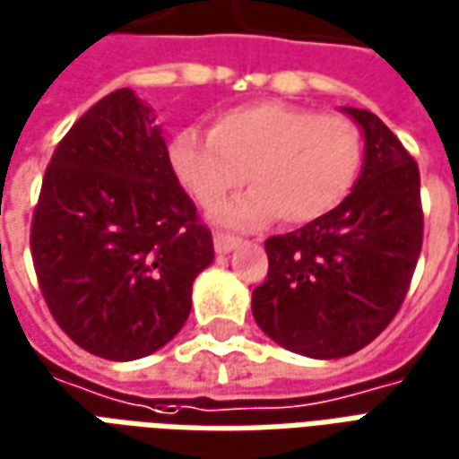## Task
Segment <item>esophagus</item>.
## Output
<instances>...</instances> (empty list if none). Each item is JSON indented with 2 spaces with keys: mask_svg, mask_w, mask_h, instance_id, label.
Wrapping results in <instances>:
<instances>
[{
  "mask_svg": "<svg viewBox=\"0 0 459 459\" xmlns=\"http://www.w3.org/2000/svg\"><path fill=\"white\" fill-rule=\"evenodd\" d=\"M238 246V238H233V236H223V233H216L213 236V248H216V253H230V250Z\"/></svg>",
  "mask_w": 459,
  "mask_h": 459,
  "instance_id": "esophagus-1",
  "label": "esophagus"
}]
</instances>
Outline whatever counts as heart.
<instances>
[{"label":"heart","instance_id":"1","mask_svg":"<svg viewBox=\"0 0 459 459\" xmlns=\"http://www.w3.org/2000/svg\"><path fill=\"white\" fill-rule=\"evenodd\" d=\"M167 161L204 209H216L248 171L253 189L216 211L221 226L255 229L275 213L288 226H305L351 191L361 169V132L344 115L258 100L216 113L211 132H174Z\"/></svg>","mask_w":459,"mask_h":459}]
</instances>
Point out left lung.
I'll return each mask as SVG.
<instances>
[{"mask_svg": "<svg viewBox=\"0 0 459 459\" xmlns=\"http://www.w3.org/2000/svg\"><path fill=\"white\" fill-rule=\"evenodd\" d=\"M342 113L364 134L354 189L325 219L265 240L268 280L250 305L273 342L309 359L371 344L401 307L423 246L418 164L374 113Z\"/></svg>", "mask_w": 459, "mask_h": 459, "instance_id": "8db88e82", "label": "left lung"}]
</instances>
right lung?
I'll use <instances>...</instances> for the list:
<instances>
[{"label":"right lung","instance_id":"add662e5","mask_svg":"<svg viewBox=\"0 0 459 459\" xmlns=\"http://www.w3.org/2000/svg\"><path fill=\"white\" fill-rule=\"evenodd\" d=\"M31 258L56 322L100 359L150 356L184 327L213 238L171 177L152 108L130 88L98 100L58 142Z\"/></svg>","mask_w":459,"mask_h":459}]
</instances>
